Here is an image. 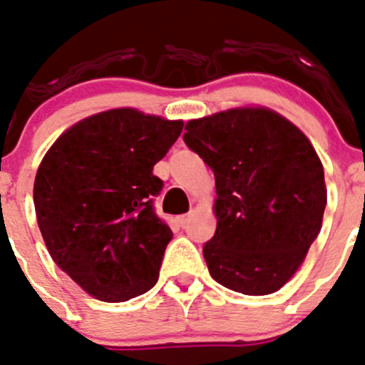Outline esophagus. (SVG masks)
Masks as SVG:
<instances>
[{
	"label": "esophagus",
	"mask_w": 365,
	"mask_h": 365,
	"mask_svg": "<svg viewBox=\"0 0 365 365\" xmlns=\"http://www.w3.org/2000/svg\"><path fill=\"white\" fill-rule=\"evenodd\" d=\"M178 223H180V227H185V225L189 223V214H185V216H180Z\"/></svg>",
	"instance_id": "esophagus-1"
}]
</instances>
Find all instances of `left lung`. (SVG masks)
I'll return each mask as SVG.
<instances>
[{"label": "left lung", "instance_id": "8db88e82", "mask_svg": "<svg viewBox=\"0 0 365 365\" xmlns=\"http://www.w3.org/2000/svg\"><path fill=\"white\" fill-rule=\"evenodd\" d=\"M183 142L212 169L217 227L203 245L214 281L274 294L297 272L322 227L324 169L301 129L261 108L190 120Z\"/></svg>", "mask_w": 365, "mask_h": 365}]
</instances>
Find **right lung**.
I'll return each mask as SVG.
<instances>
[{"mask_svg":"<svg viewBox=\"0 0 365 365\" xmlns=\"http://www.w3.org/2000/svg\"><path fill=\"white\" fill-rule=\"evenodd\" d=\"M182 120L136 110L93 115L57 138L37 169L34 205L57 267L106 302L151 290L173 230L155 212L156 162Z\"/></svg>","mask_w":365,"mask_h":365,"instance_id":"add662e5","label":"right lung"}]
</instances>
